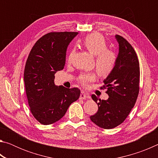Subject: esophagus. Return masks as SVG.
I'll use <instances>...</instances> for the list:
<instances>
[{"mask_svg":"<svg viewBox=\"0 0 158 158\" xmlns=\"http://www.w3.org/2000/svg\"><path fill=\"white\" fill-rule=\"evenodd\" d=\"M90 97L89 95L86 94L84 92H81L80 94V99H83V100H86V99H89Z\"/></svg>","mask_w":158,"mask_h":158,"instance_id":"1","label":"esophagus"}]
</instances>
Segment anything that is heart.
<instances>
[{
    "mask_svg": "<svg viewBox=\"0 0 158 158\" xmlns=\"http://www.w3.org/2000/svg\"><path fill=\"white\" fill-rule=\"evenodd\" d=\"M82 45L90 54L95 56V68L99 75L106 77L111 73L116 65L117 56L113 51L107 49V43L105 37L98 33L90 34L82 41ZM73 54V51L69 53L68 62L71 61ZM95 79L94 74H84L79 76V81L83 85L86 86Z\"/></svg>",
    "mask_w": 158,
    "mask_h": 158,
    "instance_id": "b5f03b06",
    "label": "heart"
}]
</instances>
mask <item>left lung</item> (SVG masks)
Returning a JSON list of instances; mask_svg holds the SVG:
<instances>
[{
  "mask_svg": "<svg viewBox=\"0 0 158 158\" xmlns=\"http://www.w3.org/2000/svg\"><path fill=\"white\" fill-rule=\"evenodd\" d=\"M119 52L114 70L104 80L109 95L106 100L95 95L91 98L98 106V111L90 118L104 129H112L121 124L135 105L139 91L140 69L135 49L122 36L116 35Z\"/></svg>",
  "mask_w": 158,
  "mask_h": 158,
  "instance_id": "1",
  "label": "left lung"
}]
</instances>
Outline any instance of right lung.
Listing matches in <instances>:
<instances>
[{
  "instance_id": "1",
  "label": "right lung",
  "mask_w": 158,
  "mask_h": 158,
  "mask_svg": "<svg viewBox=\"0 0 158 158\" xmlns=\"http://www.w3.org/2000/svg\"><path fill=\"white\" fill-rule=\"evenodd\" d=\"M77 32H52L40 37L31 50L24 69L28 102L33 116L42 125L59 121L80 96L78 88L56 85L54 74L65 64L66 51Z\"/></svg>"
}]
</instances>
